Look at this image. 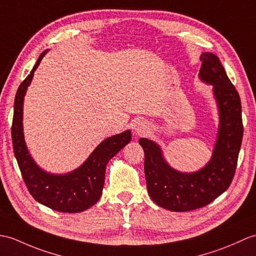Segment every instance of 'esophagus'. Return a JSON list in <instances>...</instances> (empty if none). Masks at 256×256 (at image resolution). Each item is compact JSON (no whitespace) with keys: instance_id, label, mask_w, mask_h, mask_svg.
<instances>
[{"instance_id":"obj_1","label":"esophagus","mask_w":256,"mask_h":256,"mask_svg":"<svg viewBox=\"0 0 256 256\" xmlns=\"http://www.w3.org/2000/svg\"><path fill=\"white\" fill-rule=\"evenodd\" d=\"M133 130L135 135L142 136V135H145L148 130H150V126H148V123L145 122L144 120H138L134 123Z\"/></svg>"}]
</instances>
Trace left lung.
I'll use <instances>...</instances> for the list:
<instances>
[{
  "label": "left lung",
  "instance_id": "obj_1",
  "mask_svg": "<svg viewBox=\"0 0 256 256\" xmlns=\"http://www.w3.org/2000/svg\"><path fill=\"white\" fill-rule=\"evenodd\" d=\"M200 80L212 86L219 124L212 158L194 172L176 170L164 159L156 142L140 138L145 152V176L150 198L164 210L188 212L208 205L222 194L234 179L242 138V114L239 94L217 56L202 53Z\"/></svg>",
  "mask_w": 256,
  "mask_h": 256
}]
</instances>
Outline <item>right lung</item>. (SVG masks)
<instances>
[{
  "instance_id": "add662e5",
  "label": "right lung",
  "mask_w": 256,
  "mask_h": 256,
  "mask_svg": "<svg viewBox=\"0 0 256 256\" xmlns=\"http://www.w3.org/2000/svg\"><path fill=\"white\" fill-rule=\"evenodd\" d=\"M49 50L41 53L30 74L17 89L14 102L12 126L14 154L29 193L32 198L49 208L60 212H80L94 206L99 200L104 184L106 168L132 140L130 130L106 138L94 148L78 168L68 174H51L40 168L29 152L24 136L22 112L24 98L32 84L34 70Z\"/></svg>"
}]
</instances>
